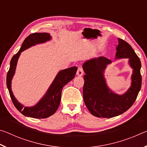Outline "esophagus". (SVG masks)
I'll list each match as a JSON object with an SVG mask.
<instances>
[{"instance_id": "34e87169", "label": "esophagus", "mask_w": 147, "mask_h": 147, "mask_svg": "<svg viewBox=\"0 0 147 147\" xmlns=\"http://www.w3.org/2000/svg\"><path fill=\"white\" fill-rule=\"evenodd\" d=\"M84 70H83V68L81 67H79L78 68V70H77L76 72V74L78 76H82L84 74Z\"/></svg>"}]
</instances>
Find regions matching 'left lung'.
I'll list each match as a JSON object with an SVG mask.
<instances>
[{
  "label": "left lung",
  "mask_w": 147,
  "mask_h": 147,
  "mask_svg": "<svg viewBox=\"0 0 147 147\" xmlns=\"http://www.w3.org/2000/svg\"><path fill=\"white\" fill-rule=\"evenodd\" d=\"M117 58H129L133 68L131 86L122 95L113 93L106 86L104 72L111 60L100 56L87 61L83 65L84 100L92 115L97 117L111 118L123 113L133 105L141 88V63L139 58L130 44L119 38Z\"/></svg>",
  "instance_id": "obj_1"
}]
</instances>
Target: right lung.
I'll return each mask as SVG.
<instances>
[{
	"label": "right lung",
	"instance_id": "1",
	"mask_svg": "<svg viewBox=\"0 0 147 147\" xmlns=\"http://www.w3.org/2000/svg\"><path fill=\"white\" fill-rule=\"evenodd\" d=\"M49 39H51V36L47 33H34L29 35L24 39L18 53L12 57L10 61V67L7 73V88L8 89L9 95L14 106L23 115L29 117L44 119L53 115L60 104L62 88L74 78L77 71L76 67H72L59 72L53 84L50 86L44 97L35 106L30 108L23 107V105L16 100L11 89V82L15 73L17 62L21 53L31 46L38 43H43Z\"/></svg>",
	"mask_w": 147,
	"mask_h": 147
}]
</instances>
